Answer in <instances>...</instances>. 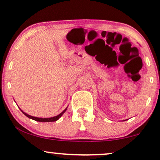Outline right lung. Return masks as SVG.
<instances>
[{"mask_svg": "<svg viewBox=\"0 0 160 160\" xmlns=\"http://www.w3.org/2000/svg\"><path fill=\"white\" fill-rule=\"evenodd\" d=\"M67 110V108L65 109L64 111H62V113H60V114L56 116V117H51V118H38V117H32V116H30L28 115V113H26L25 112H23L22 111V112L24 114H25L26 117H28V118H30V119H32L35 120V121H37V122H55L57 120H58L60 118L62 117V115L65 112V111Z\"/></svg>", "mask_w": 160, "mask_h": 160, "instance_id": "add662e5", "label": "right lung"}]
</instances>
